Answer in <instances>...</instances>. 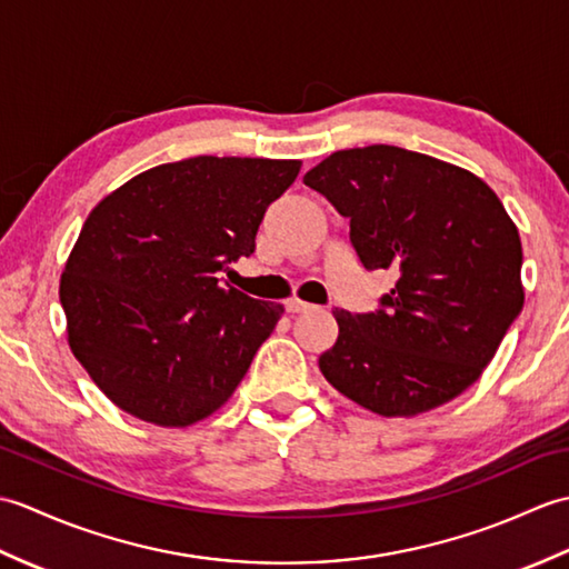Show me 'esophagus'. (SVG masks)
Returning a JSON list of instances; mask_svg holds the SVG:
<instances>
[{"mask_svg":"<svg viewBox=\"0 0 569 569\" xmlns=\"http://www.w3.org/2000/svg\"><path fill=\"white\" fill-rule=\"evenodd\" d=\"M286 310L288 312H308V310H312V306L310 303H306V300H298V298H291V300H286Z\"/></svg>","mask_w":569,"mask_h":569,"instance_id":"obj_1","label":"esophagus"}]
</instances>
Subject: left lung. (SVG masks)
Returning <instances> with one entry per match:
<instances>
[{
    "mask_svg": "<svg viewBox=\"0 0 569 569\" xmlns=\"http://www.w3.org/2000/svg\"><path fill=\"white\" fill-rule=\"evenodd\" d=\"M303 183L349 217L369 271L396 273L381 310H332L340 335L320 355L322 377L383 418L428 413L469 389L526 300L521 237L497 192L389 143L335 151Z\"/></svg>",
    "mask_w": 569,
    "mask_h": 569,
    "instance_id": "1",
    "label": "left lung"
}]
</instances>
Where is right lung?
I'll return each mask as SVG.
<instances>
[{
  "label": "right lung",
  "instance_id": "add662e5",
  "mask_svg": "<svg viewBox=\"0 0 569 569\" xmlns=\"http://www.w3.org/2000/svg\"><path fill=\"white\" fill-rule=\"evenodd\" d=\"M296 159H196L149 168L104 196L60 273L70 352L124 413L188 428L232 398L283 316L220 286L249 257Z\"/></svg>",
  "mask_w": 569,
  "mask_h": 569
}]
</instances>
